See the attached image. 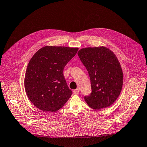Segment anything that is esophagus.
<instances>
[{
  "label": "esophagus",
  "instance_id": "34e87169",
  "mask_svg": "<svg viewBox=\"0 0 147 147\" xmlns=\"http://www.w3.org/2000/svg\"><path fill=\"white\" fill-rule=\"evenodd\" d=\"M80 93V89H77L74 90V93L75 94V95H77V94H78Z\"/></svg>",
  "mask_w": 147,
  "mask_h": 147
}]
</instances>
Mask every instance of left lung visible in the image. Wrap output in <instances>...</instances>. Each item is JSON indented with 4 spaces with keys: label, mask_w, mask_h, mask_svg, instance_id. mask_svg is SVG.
Here are the masks:
<instances>
[{
    "label": "left lung",
    "mask_w": 147,
    "mask_h": 147,
    "mask_svg": "<svg viewBox=\"0 0 147 147\" xmlns=\"http://www.w3.org/2000/svg\"><path fill=\"white\" fill-rule=\"evenodd\" d=\"M89 73L92 93L84 99L90 107L100 110L109 107L122 90L123 72L113 51L105 46L85 48L78 52Z\"/></svg>",
    "instance_id": "8db88e82"
}]
</instances>
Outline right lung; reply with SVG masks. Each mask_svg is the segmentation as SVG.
Listing matches in <instances>:
<instances>
[{
    "instance_id": "right-lung-1",
    "label": "right lung",
    "mask_w": 147,
    "mask_h": 147,
    "mask_svg": "<svg viewBox=\"0 0 147 147\" xmlns=\"http://www.w3.org/2000/svg\"><path fill=\"white\" fill-rule=\"evenodd\" d=\"M78 50L46 46L32 56L28 64L24 85L28 98L37 109L55 112L71 96L72 92L64 77L63 69Z\"/></svg>"
}]
</instances>
